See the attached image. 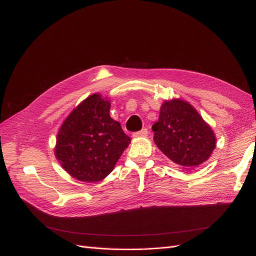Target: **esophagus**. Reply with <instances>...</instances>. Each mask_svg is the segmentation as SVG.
Returning <instances> with one entry per match:
<instances>
[{
	"instance_id": "esophagus-1",
	"label": "esophagus",
	"mask_w": 256,
	"mask_h": 256,
	"mask_svg": "<svg viewBox=\"0 0 256 256\" xmlns=\"http://www.w3.org/2000/svg\"><path fill=\"white\" fill-rule=\"evenodd\" d=\"M147 136H148V131H147V129H142L141 131H138V132H134L132 134L134 138H141V136L145 138Z\"/></svg>"
}]
</instances>
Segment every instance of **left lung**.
<instances>
[{"label":"left lung","instance_id":"1","mask_svg":"<svg viewBox=\"0 0 256 256\" xmlns=\"http://www.w3.org/2000/svg\"><path fill=\"white\" fill-rule=\"evenodd\" d=\"M158 148L184 170H193L210 158L216 145L212 128L186 100H164L152 127Z\"/></svg>","mask_w":256,"mask_h":256}]
</instances>
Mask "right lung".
<instances>
[{
	"label": "right lung",
	"instance_id": "1",
	"mask_svg": "<svg viewBox=\"0 0 256 256\" xmlns=\"http://www.w3.org/2000/svg\"><path fill=\"white\" fill-rule=\"evenodd\" d=\"M110 99L95 92L69 113L58 131L54 154L76 180H102L131 142L110 116Z\"/></svg>",
	"mask_w": 256,
	"mask_h": 256
}]
</instances>
